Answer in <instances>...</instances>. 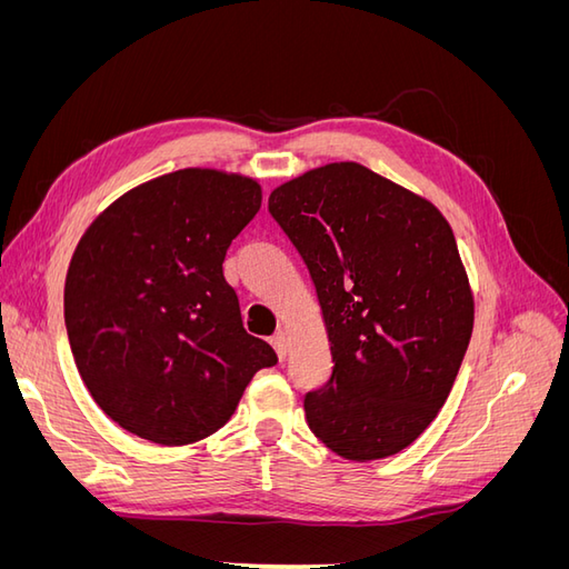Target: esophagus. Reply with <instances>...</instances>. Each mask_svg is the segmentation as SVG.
Here are the masks:
<instances>
[{
  "label": "esophagus",
  "instance_id": "obj_1",
  "mask_svg": "<svg viewBox=\"0 0 569 569\" xmlns=\"http://www.w3.org/2000/svg\"><path fill=\"white\" fill-rule=\"evenodd\" d=\"M270 343H272V349L278 351V356H280V360H284L287 358V335L280 330V332H274L272 335V339H270Z\"/></svg>",
  "mask_w": 569,
  "mask_h": 569
}]
</instances>
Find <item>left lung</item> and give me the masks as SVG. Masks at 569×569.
Listing matches in <instances>:
<instances>
[{
	"label": "left lung",
	"instance_id": "8db88e82",
	"mask_svg": "<svg viewBox=\"0 0 569 569\" xmlns=\"http://www.w3.org/2000/svg\"><path fill=\"white\" fill-rule=\"evenodd\" d=\"M268 211L311 272L332 377L303 399L311 432L347 460L403 451L449 399L475 301L437 206L347 161L280 184Z\"/></svg>",
	"mask_w": 569,
	"mask_h": 569
}]
</instances>
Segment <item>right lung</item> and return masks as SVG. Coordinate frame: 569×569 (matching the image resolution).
Masks as SVG:
<instances>
[{
	"label": "right lung",
	"mask_w": 569,
	"mask_h": 569,
	"mask_svg": "<svg viewBox=\"0 0 569 569\" xmlns=\"http://www.w3.org/2000/svg\"><path fill=\"white\" fill-rule=\"evenodd\" d=\"M261 209V184L184 168L130 189L71 258L63 313L97 406L163 446L211 437L251 377L278 363L247 335L222 261Z\"/></svg>",
	"instance_id": "right-lung-1"
}]
</instances>
